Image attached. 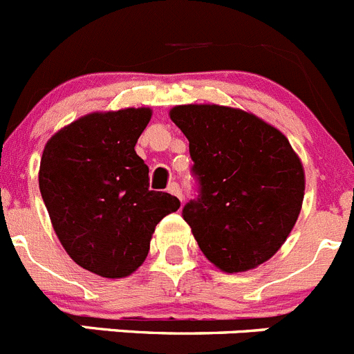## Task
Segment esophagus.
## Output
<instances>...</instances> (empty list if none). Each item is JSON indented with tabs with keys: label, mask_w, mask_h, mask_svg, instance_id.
Here are the masks:
<instances>
[{
	"label": "esophagus",
	"mask_w": 354,
	"mask_h": 354,
	"mask_svg": "<svg viewBox=\"0 0 354 354\" xmlns=\"http://www.w3.org/2000/svg\"><path fill=\"white\" fill-rule=\"evenodd\" d=\"M168 192L171 193V195L179 196V200L183 202V189H180V186L177 183H171L170 186H168Z\"/></svg>",
	"instance_id": "obj_1"
}]
</instances>
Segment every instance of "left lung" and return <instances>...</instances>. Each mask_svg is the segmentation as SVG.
<instances>
[{
  "label": "left lung",
  "instance_id": "obj_1",
  "mask_svg": "<svg viewBox=\"0 0 354 354\" xmlns=\"http://www.w3.org/2000/svg\"><path fill=\"white\" fill-rule=\"evenodd\" d=\"M189 142L198 195L183 218L205 257L225 273L257 268L286 243L301 211L305 174L289 140L243 109L175 106Z\"/></svg>",
  "mask_w": 354,
  "mask_h": 354
}]
</instances>
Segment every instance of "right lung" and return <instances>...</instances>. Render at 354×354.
I'll list each match as a JSON object with an SVG mask.
<instances>
[{
  "label": "right lung",
  "mask_w": 354,
  "mask_h": 354,
  "mask_svg": "<svg viewBox=\"0 0 354 354\" xmlns=\"http://www.w3.org/2000/svg\"><path fill=\"white\" fill-rule=\"evenodd\" d=\"M150 115H86L44 149L39 186L53 228L72 261L99 277L138 270L156 225L180 207L177 196L149 189V167L134 150Z\"/></svg>",
  "instance_id": "obj_1"
}]
</instances>
